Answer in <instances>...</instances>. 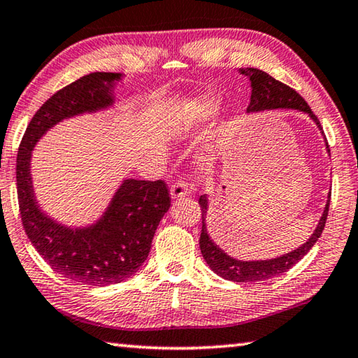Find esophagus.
Masks as SVG:
<instances>
[{
    "label": "esophagus",
    "instance_id": "1",
    "mask_svg": "<svg viewBox=\"0 0 358 358\" xmlns=\"http://www.w3.org/2000/svg\"><path fill=\"white\" fill-rule=\"evenodd\" d=\"M189 191H191V186H189L187 181L185 178H180L172 185L171 195L173 199H180V197H185V195H187Z\"/></svg>",
    "mask_w": 358,
    "mask_h": 358
}]
</instances>
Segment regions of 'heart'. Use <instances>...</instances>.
<instances>
[{
	"label": "heart",
	"mask_w": 358,
	"mask_h": 358,
	"mask_svg": "<svg viewBox=\"0 0 358 358\" xmlns=\"http://www.w3.org/2000/svg\"><path fill=\"white\" fill-rule=\"evenodd\" d=\"M219 108L220 102L214 96H201L199 99L187 102L178 115V127L181 130H192L201 127L203 124H206L217 116Z\"/></svg>",
	"instance_id": "heart-1"
}]
</instances>
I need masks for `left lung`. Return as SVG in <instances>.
<instances>
[{
  "mask_svg": "<svg viewBox=\"0 0 358 358\" xmlns=\"http://www.w3.org/2000/svg\"><path fill=\"white\" fill-rule=\"evenodd\" d=\"M239 73L247 76L251 82V102L248 105L247 111H262V110H271V108H295L306 111L309 115L315 124L318 125L320 130L321 124L318 117L312 113V110L307 102L301 97L295 90L290 88L285 83L279 82L267 73L261 71V69L256 68H242ZM329 152V145H327ZM331 199V195H329ZM200 208H201V234H200V250L203 259H205L206 264L211 267V270L217 275L222 276L223 279H228V281L234 282H256V281H265V279L275 278L282 275L287 270H290L293 265L298 264L301 259H303L307 253H309L310 248L313 247L317 241L320 239L321 233H323L327 214H329V203L327 200L324 213L321 215L318 222V227L315 229V233L310 236V239L307 241L303 247L298 250H293L292 253H287L281 257L270 259V261H237V259L229 257L225 251L217 247L213 242L211 237H209L206 231V213H208V199L206 195H200L199 199Z\"/></svg>",
  "mask_w": 358,
  "mask_h": 358,
  "instance_id": "8db88e82",
  "label": "left lung"
}]
</instances>
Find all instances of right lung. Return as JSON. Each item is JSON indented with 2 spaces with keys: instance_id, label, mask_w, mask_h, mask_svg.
I'll return each instance as SVG.
<instances>
[{
  "instance_id": "obj_1",
  "label": "right lung",
  "mask_w": 358,
  "mask_h": 358,
  "mask_svg": "<svg viewBox=\"0 0 358 358\" xmlns=\"http://www.w3.org/2000/svg\"><path fill=\"white\" fill-rule=\"evenodd\" d=\"M117 79L119 73H91L59 90L27 124L17 155L18 206L27 237L54 271L88 285L122 282L141 267L158 223L171 206L169 189L163 180H125L96 225L71 229L38 209L29 161L35 143L54 124L113 103L110 88Z\"/></svg>"
}]
</instances>
